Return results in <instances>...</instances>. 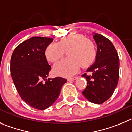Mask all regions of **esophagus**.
<instances>
[{
  "label": "esophagus",
  "instance_id": "obj_1",
  "mask_svg": "<svg viewBox=\"0 0 132 132\" xmlns=\"http://www.w3.org/2000/svg\"><path fill=\"white\" fill-rule=\"evenodd\" d=\"M77 78V77H72V78H68V79H67V81H74V80H76Z\"/></svg>",
  "mask_w": 132,
  "mask_h": 132
}]
</instances>
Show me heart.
Segmentation results:
<instances>
[{
	"label": "heart",
	"instance_id": "heart-1",
	"mask_svg": "<svg viewBox=\"0 0 132 132\" xmlns=\"http://www.w3.org/2000/svg\"><path fill=\"white\" fill-rule=\"evenodd\" d=\"M68 59L61 60L53 66V72L65 77L73 76L80 67L88 68L95 61L97 51L93 42L82 34H75L61 38L59 43L50 44L45 51L47 59L56 62L62 59L65 52Z\"/></svg>",
	"mask_w": 132,
	"mask_h": 132
}]
</instances>
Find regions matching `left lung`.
I'll return each mask as SVG.
<instances>
[{
    "mask_svg": "<svg viewBox=\"0 0 132 132\" xmlns=\"http://www.w3.org/2000/svg\"><path fill=\"white\" fill-rule=\"evenodd\" d=\"M98 47L94 62L83 75L87 85L83 94L88 101L100 104L113 94L119 78V58L111 42L101 34L93 36Z\"/></svg>",
    "mask_w": 132,
    "mask_h": 132,
    "instance_id": "1",
    "label": "left lung"
}]
</instances>
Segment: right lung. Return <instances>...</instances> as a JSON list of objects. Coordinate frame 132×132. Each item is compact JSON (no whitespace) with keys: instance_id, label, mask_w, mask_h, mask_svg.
<instances>
[{"instance_id":"add662e5","label":"right lung","mask_w":132,"mask_h":132,"mask_svg":"<svg viewBox=\"0 0 132 132\" xmlns=\"http://www.w3.org/2000/svg\"><path fill=\"white\" fill-rule=\"evenodd\" d=\"M53 40L32 37L16 47L11 57V76L19 96L28 105L40 110L52 105L67 81L61 77L47 79L51 68L45 51Z\"/></svg>"}]
</instances>
